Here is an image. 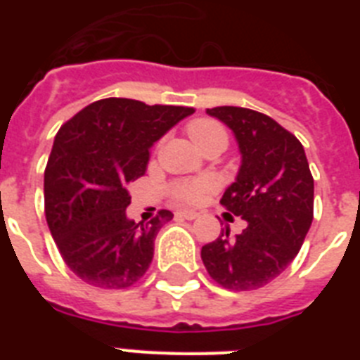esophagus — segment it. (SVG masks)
<instances>
[{
    "instance_id": "obj_1",
    "label": "esophagus",
    "mask_w": 360,
    "mask_h": 360,
    "mask_svg": "<svg viewBox=\"0 0 360 360\" xmlns=\"http://www.w3.org/2000/svg\"><path fill=\"white\" fill-rule=\"evenodd\" d=\"M179 217H183V219H186V220H194V219H198V217H200V213H196V211H191V209H185V211H179Z\"/></svg>"
}]
</instances>
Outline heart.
Instances as JSON below:
<instances>
[{
  "label": "heart",
  "mask_w": 360,
  "mask_h": 360,
  "mask_svg": "<svg viewBox=\"0 0 360 360\" xmlns=\"http://www.w3.org/2000/svg\"><path fill=\"white\" fill-rule=\"evenodd\" d=\"M186 132H188L191 140L194 141V146L196 147L203 146L205 141L214 140V138L226 140V130L222 129V124L217 123V121L213 120L192 121V123L186 127ZM213 179H209V177H200V179L177 181V183L172 186V194H174L175 200H179V202L198 203L207 192L213 191Z\"/></svg>",
  "instance_id": "b5f03b06"
}]
</instances>
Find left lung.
<instances>
[{
  "instance_id": "8db88e82",
  "label": "left lung",
  "mask_w": 360,
  "mask_h": 360,
  "mask_svg": "<svg viewBox=\"0 0 360 360\" xmlns=\"http://www.w3.org/2000/svg\"><path fill=\"white\" fill-rule=\"evenodd\" d=\"M236 136L240 166L220 203L246 222L202 248L209 276L231 291L257 290L299 254L314 219V179L301 141L269 115L237 106L207 110Z\"/></svg>"
}]
</instances>
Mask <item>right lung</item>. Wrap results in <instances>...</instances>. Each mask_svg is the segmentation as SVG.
Here are the masks:
<instances>
[{"label":"right lung","mask_w":360,"mask_h":360,"mask_svg":"<svg viewBox=\"0 0 360 360\" xmlns=\"http://www.w3.org/2000/svg\"><path fill=\"white\" fill-rule=\"evenodd\" d=\"M192 114L112 97L59 129L44 172V213L65 263L84 282L121 290L146 274L157 233L174 214L162 209L149 222L129 219L130 183L146 174L155 141Z\"/></svg>","instance_id":"add662e5"}]
</instances>
